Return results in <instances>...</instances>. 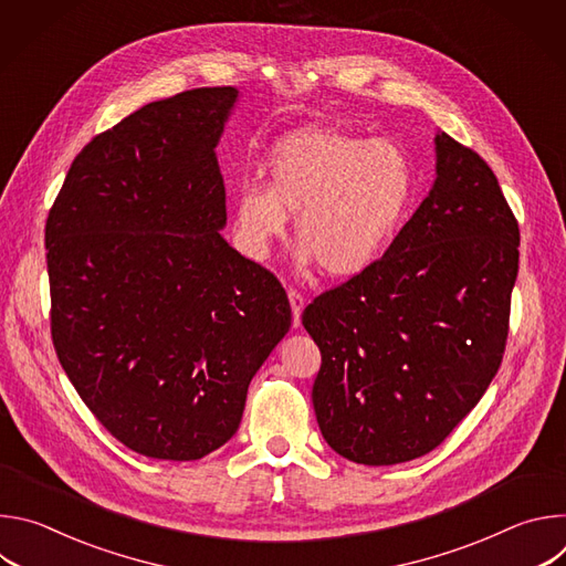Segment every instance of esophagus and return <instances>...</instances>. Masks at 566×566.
<instances>
[{
	"instance_id": "obj_1",
	"label": "esophagus",
	"mask_w": 566,
	"mask_h": 566,
	"mask_svg": "<svg viewBox=\"0 0 566 566\" xmlns=\"http://www.w3.org/2000/svg\"><path fill=\"white\" fill-rule=\"evenodd\" d=\"M289 302H291V311H293V327L297 329L302 325V308H304V297L300 291L291 289L289 291Z\"/></svg>"
}]
</instances>
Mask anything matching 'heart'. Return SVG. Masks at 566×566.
<instances>
[{
  "label": "heart",
  "instance_id": "b5f03b06",
  "mask_svg": "<svg viewBox=\"0 0 566 566\" xmlns=\"http://www.w3.org/2000/svg\"><path fill=\"white\" fill-rule=\"evenodd\" d=\"M266 166L269 186L247 184L234 199L237 247L255 262L295 214L297 262L354 277L380 260L415 199L412 160L389 138L302 127L271 147Z\"/></svg>",
  "mask_w": 566,
  "mask_h": 566
}]
</instances>
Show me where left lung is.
Instances as JSON below:
<instances>
[{"instance_id": "8db88e82", "label": "left lung", "mask_w": 566, "mask_h": 566, "mask_svg": "<svg viewBox=\"0 0 566 566\" xmlns=\"http://www.w3.org/2000/svg\"><path fill=\"white\" fill-rule=\"evenodd\" d=\"M434 151L432 190L385 255L302 313L322 354L311 391L319 432L365 465L434 450L506 349L517 219L476 151L446 132Z\"/></svg>"}]
</instances>
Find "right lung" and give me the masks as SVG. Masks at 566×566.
I'll return each mask as SVG.
<instances>
[{
  "label": "right lung",
  "instance_id": "1",
  "mask_svg": "<svg viewBox=\"0 0 566 566\" xmlns=\"http://www.w3.org/2000/svg\"><path fill=\"white\" fill-rule=\"evenodd\" d=\"M237 98L201 87L129 114L73 158L46 219L60 365L109 434L149 459L221 448L291 327L277 277L219 232L214 147Z\"/></svg>",
  "mask_w": 566,
  "mask_h": 566
}]
</instances>
